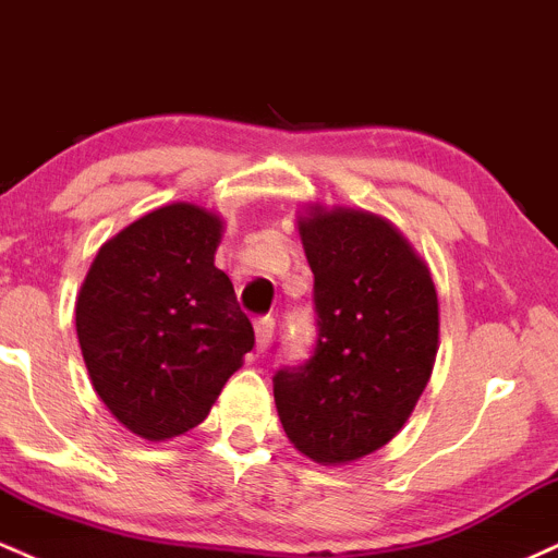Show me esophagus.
<instances>
[{"label": "esophagus", "instance_id": "esophagus-1", "mask_svg": "<svg viewBox=\"0 0 558 558\" xmlns=\"http://www.w3.org/2000/svg\"><path fill=\"white\" fill-rule=\"evenodd\" d=\"M275 332V319L272 317H262L254 323V336H257V351H265L272 341Z\"/></svg>", "mask_w": 558, "mask_h": 558}]
</instances>
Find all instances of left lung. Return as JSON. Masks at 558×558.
I'll return each mask as SVG.
<instances>
[{"label":"left lung","mask_w":558,"mask_h":558,"mask_svg":"<svg viewBox=\"0 0 558 558\" xmlns=\"http://www.w3.org/2000/svg\"><path fill=\"white\" fill-rule=\"evenodd\" d=\"M299 235L315 275L317 343L272 377L283 430L317 464H349L401 430L438 354V293L388 220L310 207Z\"/></svg>","instance_id":"obj_1"}]
</instances>
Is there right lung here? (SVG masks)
Instances as JSON below:
<instances>
[{
    "instance_id": "add662e5",
    "label": "right lung",
    "mask_w": 558,
    "mask_h": 558,
    "mask_svg": "<svg viewBox=\"0 0 558 558\" xmlns=\"http://www.w3.org/2000/svg\"><path fill=\"white\" fill-rule=\"evenodd\" d=\"M222 220L175 202L99 248L75 304L94 390L131 433L168 440L209 414L254 349L230 278L215 267Z\"/></svg>"
}]
</instances>
